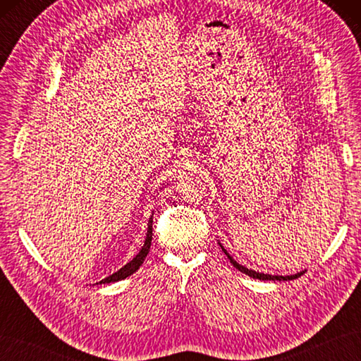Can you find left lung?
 Instances as JSON below:
<instances>
[{"label": "left lung", "mask_w": 361, "mask_h": 361, "mask_svg": "<svg viewBox=\"0 0 361 361\" xmlns=\"http://www.w3.org/2000/svg\"><path fill=\"white\" fill-rule=\"evenodd\" d=\"M219 245L221 247V251L225 252V255L228 256V259H229V262H231L237 270L239 271H242L243 274H248L250 278H252V279H262V281H291V279H296V278H299V276H301L305 270H302V271H299V273H295V274H288V276H278V274H267V273H259V271H255V270H251V268H247V267H243V265H240L239 262H235V260L229 256V252L224 248V245H221L220 242H219Z\"/></svg>", "instance_id": "left-lung-1"}]
</instances>
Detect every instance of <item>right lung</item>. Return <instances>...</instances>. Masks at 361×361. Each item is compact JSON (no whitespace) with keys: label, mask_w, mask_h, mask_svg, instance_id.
<instances>
[{"label":"right lung","mask_w":361,"mask_h":361,"mask_svg":"<svg viewBox=\"0 0 361 361\" xmlns=\"http://www.w3.org/2000/svg\"><path fill=\"white\" fill-rule=\"evenodd\" d=\"M152 217H153V214H152L150 219H149L147 234H145V240H144V245H142V248L140 250V252H137V255L132 260H130V262H127L124 267L119 268L118 271H114L113 274L106 276L105 279L99 281L97 283H110V282H118V281L126 279V278H128V276H132L137 270V268L142 265L145 256L149 255L150 245H152Z\"/></svg>","instance_id":"right-lung-1"}]
</instances>
